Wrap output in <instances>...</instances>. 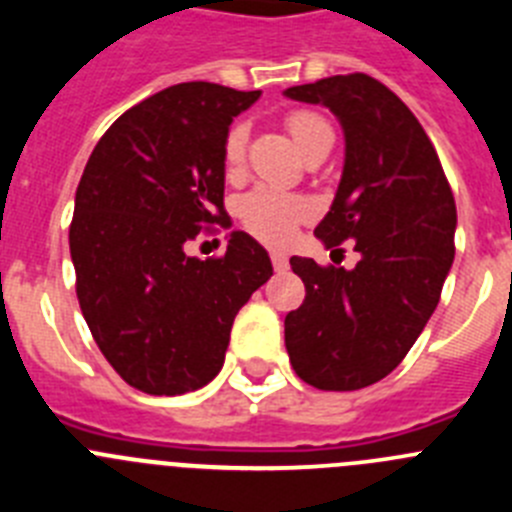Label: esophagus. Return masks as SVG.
I'll list each match as a JSON object with an SVG mask.
<instances>
[{
    "mask_svg": "<svg viewBox=\"0 0 512 512\" xmlns=\"http://www.w3.org/2000/svg\"><path fill=\"white\" fill-rule=\"evenodd\" d=\"M271 264H274V269H277V271H287L289 269V259L279 251L271 253Z\"/></svg>",
    "mask_w": 512,
    "mask_h": 512,
    "instance_id": "1",
    "label": "esophagus"
}]
</instances>
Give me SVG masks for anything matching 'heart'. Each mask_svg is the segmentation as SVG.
<instances>
[{
	"instance_id": "1",
	"label": "heart",
	"mask_w": 512,
	"mask_h": 512,
	"mask_svg": "<svg viewBox=\"0 0 512 512\" xmlns=\"http://www.w3.org/2000/svg\"><path fill=\"white\" fill-rule=\"evenodd\" d=\"M287 128L302 153L312 151L318 143L333 138L328 122L318 112L310 110L289 112ZM243 151H246V125H233L223 143L225 166L230 169V166L241 164ZM238 215H241V223L246 225L248 233H253L264 243H271V246H282L292 238L297 223L307 215V202L300 197H292V194L277 192V189L259 187L238 202Z\"/></svg>"
}]
</instances>
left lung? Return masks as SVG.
<instances>
[{
  "label": "left lung",
  "instance_id": "1",
  "mask_svg": "<svg viewBox=\"0 0 512 512\" xmlns=\"http://www.w3.org/2000/svg\"><path fill=\"white\" fill-rule=\"evenodd\" d=\"M284 97L323 104L341 122L343 174L315 235L325 248L354 241L361 256L354 269L289 259L307 295L284 318V343L302 382L361 390L405 359L441 300L454 264V194L420 122L382 81L328 76Z\"/></svg>",
  "mask_w": 512,
  "mask_h": 512
}]
</instances>
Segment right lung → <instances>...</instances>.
<instances>
[{"label": "right lung", "instance_id": "add662e5", "mask_svg": "<svg viewBox=\"0 0 512 512\" xmlns=\"http://www.w3.org/2000/svg\"><path fill=\"white\" fill-rule=\"evenodd\" d=\"M261 92L184 81L143 99L99 138L69 230L76 297L104 359L130 387L184 395L223 369L230 328L274 274L233 230L225 256L184 251L223 220V143Z\"/></svg>", "mask_w": 512, "mask_h": 512}]
</instances>
